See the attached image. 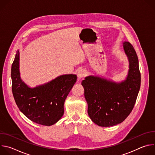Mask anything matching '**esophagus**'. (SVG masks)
Returning a JSON list of instances; mask_svg holds the SVG:
<instances>
[{"label": "esophagus", "instance_id": "34e87169", "mask_svg": "<svg viewBox=\"0 0 155 155\" xmlns=\"http://www.w3.org/2000/svg\"><path fill=\"white\" fill-rule=\"evenodd\" d=\"M85 75H86V72L83 69H80L77 72V77L78 80L83 78L85 76Z\"/></svg>", "mask_w": 155, "mask_h": 155}]
</instances>
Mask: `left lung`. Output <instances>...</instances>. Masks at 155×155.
I'll return each mask as SVG.
<instances>
[{
    "instance_id": "obj_1",
    "label": "left lung",
    "mask_w": 155,
    "mask_h": 155,
    "mask_svg": "<svg viewBox=\"0 0 155 155\" xmlns=\"http://www.w3.org/2000/svg\"><path fill=\"white\" fill-rule=\"evenodd\" d=\"M123 47L128 62L126 78L121 81L99 75H89L81 84L87 104V114L91 120L102 127L122 123L135 105L140 87V73L136 52L128 41Z\"/></svg>"
}]
</instances>
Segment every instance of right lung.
<instances>
[{
  "instance_id": "1",
  "label": "right lung",
  "mask_w": 155,
  "mask_h": 155,
  "mask_svg": "<svg viewBox=\"0 0 155 155\" xmlns=\"http://www.w3.org/2000/svg\"><path fill=\"white\" fill-rule=\"evenodd\" d=\"M12 93L20 111L32 121L44 126L56 123L64 115V105L77 81V75L64 74L32 87L21 79L19 50L12 66Z\"/></svg>"
}]
</instances>
